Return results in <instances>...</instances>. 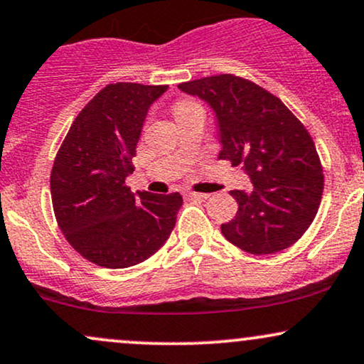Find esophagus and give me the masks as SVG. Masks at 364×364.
<instances>
[{
  "label": "esophagus",
  "instance_id": "esophagus-1",
  "mask_svg": "<svg viewBox=\"0 0 364 364\" xmlns=\"http://www.w3.org/2000/svg\"><path fill=\"white\" fill-rule=\"evenodd\" d=\"M185 196L186 198H200V200L208 198L207 193H198V191H193V190H185Z\"/></svg>",
  "mask_w": 364,
  "mask_h": 364
}]
</instances>
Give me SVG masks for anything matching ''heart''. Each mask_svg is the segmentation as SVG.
I'll use <instances>...</instances> for the list:
<instances>
[{"mask_svg":"<svg viewBox=\"0 0 364 364\" xmlns=\"http://www.w3.org/2000/svg\"><path fill=\"white\" fill-rule=\"evenodd\" d=\"M191 103H188V102H181V103H178L176 107H174V110H179V108H185V107H190Z\"/></svg>","mask_w":364,"mask_h":364,"instance_id":"1","label":"heart"}]
</instances>
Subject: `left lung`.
<instances>
[{"label":"left lung","instance_id":"8db88e82","mask_svg":"<svg viewBox=\"0 0 364 364\" xmlns=\"http://www.w3.org/2000/svg\"><path fill=\"white\" fill-rule=\"evenodd\" d=\"M215 112L218 157L242 166L251 193L232 190L237 213L222 234L242 251L273 254L293 246L317 215L323 191L321 157L304 124L278 96L234 74L178 85Z\"/></svg>","mask_w":364,"mask_h":364}]
</instances>
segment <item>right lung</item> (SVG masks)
I'll use <instances>...</instances> for the list:
<instances>
[{
  "label": "right lung",
  "instance_id": "add662e5",
  "mask_svg": "<svg viewBox=\"0 0 364 364\" xmlns=\"http://www.w3.org/2000/svg\"><path fill=\"white\" fill-rule=\"evenodd\" d=\"M168 86L112 82L74 118L50 173L55 220L65 240L102 268H129L168 240L183 205L179 193L134 195V173L147 110Z\"/></svg>",
  "mask_w": 364,
  "mask_h": 364
}]
</instances>
